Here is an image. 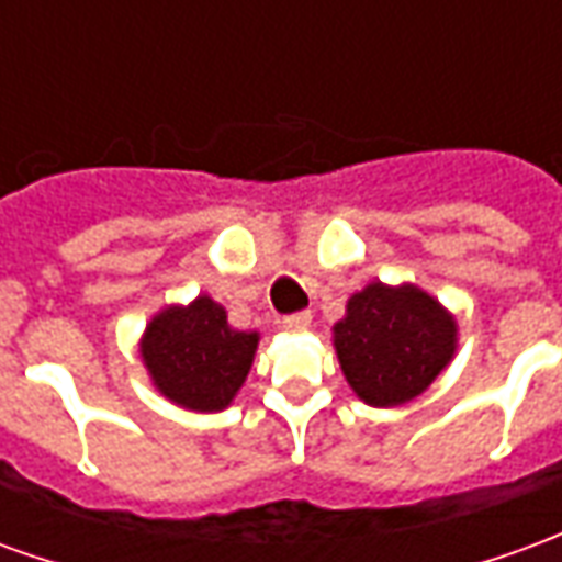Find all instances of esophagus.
I'll use <instances>...</instances> for the list:
<instances>
[{
    "label": "esophagus",
    "mask_w": 562,
    "mask_h": 562,
    "mask_svg": "<svg viewBox=\"0 0 562 562\" xmlns=\"http://www.w3.org/2000/svg\"><path fill=\"white\" fill-rule=\"evenodd\" d=\"M310 322H313V316H310V313H294V316L282 318L280 325L285 330H294V334H297V330L310 328Z\"/></svg>",
    "instance_id": "obj_1"
}]
</instances>
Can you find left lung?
<instances>
[{"mask_svg": "<svg viewBox=\"0 0 562 562\" xmlns=\"http://www.w3.org/2000/svg\"><path fill=\"white\" fill-rule=\"evenodd\" d=\"M330 334L349 389L379 409L415 401L458 352V318L413 282L364 285Z\"/></svg>", "mask_w": 562, "mask_h": 562, "instance_id": "1", "label": "left lung"}]
</instances>
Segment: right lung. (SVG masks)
I'll list each match as a JSON object with an SVG mask.
<instances>
[{"mask_svg": "<svg viewBox=\"0 0 562 562\" xmlns=\"http://www.w3.org/2000/svg\"><path fill=\"white\" fill-rule=\"evenodd\" d=\"M258 330L228 325L210 294L161 306L140 334L138 352L153 389L189 413H222L249 376Z\"/></svg>", "mask_w": 562, "mask_h": 562, "instance_id": "obj_1", "label": "right lung"}]
</instances>
